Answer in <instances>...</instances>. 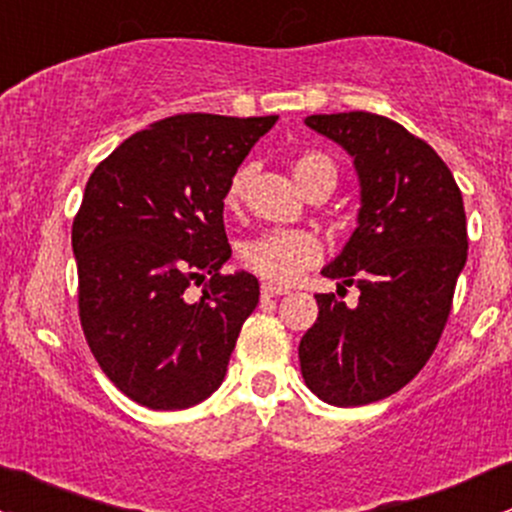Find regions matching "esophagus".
I'll return each mask as SVG.
<instances>
[{"instance_id":"obj_1","label":"esophagus","mask_w":512,"mask_h":512,"mask_svg":"<svg viewBox=\"0 0 512 512\" xmlns=\"http://www.w3.org/2000/svg\"><path fill=\"white\" fill-rule=\"evenodd\" d=\"M288 291L281 286H273V283H261V295L263 298H276V295H286Z\"/></svg>"}]
</instances>
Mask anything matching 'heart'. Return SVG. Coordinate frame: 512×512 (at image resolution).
Masks as SVG:
<instances>
[{
  "label": "heart",
  "mask_w": 512,
  "mask_h": 512,
  "mask_svg": "<svg viewBox=\"0 0 512 512\" xmlns=\"http://www.w3.org/2000/svg\"><path fill=\"white\" fill-rule=\"evenodd\" d=\"M293 177L303 189L313 187L315 182H330L335 187L337 170L328 155L323 152H303L293 160ZM249 167L236 170L226 189V207L236 209L246 194L249 184ZM320 258V241L310 231L300 229H273L263 231L254 239L244 241L241 246V261L251 271L273 283H291L305 268L313 266Z\"/></svg>",
  "instance_id": "b5f03b06"
}]
</instances>
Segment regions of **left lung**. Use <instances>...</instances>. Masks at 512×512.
<instances>
[{
	"mask_svg": "<svg viewBox=\"0 0 512 512\" xmlns=\"http://www.w3.org/2000/svg\"><path fill=\"white\" fill-rule=\"evenodd\" d=\"M305 125L352 157L357 226L323 268L360 288L357 305L318 293V320L298 347L305 384L335 407L399 392L436 350L466 266V212L446 162L407 128L374 113L308 115Z\"/></svg>",
	"mask_w": 512,
	"mask_h": 512,
	"instance_id": "obj_1",
	"label": "left lung"
}]
</instances>
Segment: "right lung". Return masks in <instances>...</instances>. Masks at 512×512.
I'll list each match as a JSON object with an SVG mask.
<instances>
[{"label":"right lung","mask_w":512,"mask_h":512,"mask_svg":"<svg viewBox=\"0 0 512 512\" xmlns=\"http://www.w3.org/2000/svg\"><path fill=\"white\" fill-rule=\"evenodd\" d=\"M278 115L184 113L130 135L93 170L73 219L78 313L105 377L147 409H187L224 382L258 281L224 276L231 177ZM189 285H202L197 301Z\"/></svg>","instance_id":"add662e5"}]
</instances>
